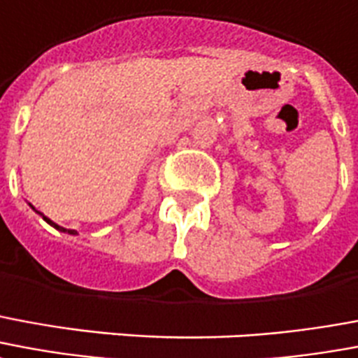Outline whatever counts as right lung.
Returning a JSON list of instances; mask_svg holds the SVG:
<instances>
[{
    "instance_id": "1",
    "label": "right lung",
    "mask_w": 358,
    "mask_h": 358,
    "mask_svg": "<svg viewBox=\"0 0 358 358\" xmlns=\"http://www.w3.org/2000/svg\"><path fill=\"white\" fill-rule=\"evenodd\" d=\"M31 208H34V206H31ZM34 210H36V208H34ZM36 213H38V210H36ZM38 214H39V216H41V218L45 220V222H47V224H49V226H52V227H55V229H58V231L70 233V235H78V231H73V229H64V227H60V226H58V224H55L52 220H49V218H47V216H43V214H41V213H38Z\"/></svg>"
}]
</instances>
